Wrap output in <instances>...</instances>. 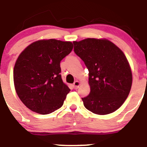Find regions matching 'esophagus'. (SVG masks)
<instances>
[{
	"instance_id": "1",
	"label": "esophagus",
	"mask_w": 147,
	"mask_h": 147,
	"mask_svg": "<svg viewBox=\"0 0 147 147\" xmlns=\"http://www.w3.org/2000/svg\"><path fill=\"white\" fill-rule=\"evenodd\" d=\"M80 85V82L79 81H75V82H74L73 84V86H74V88H75V89H77L79 87V86Z\"/></svg>"
}]
</instances>
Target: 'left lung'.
Wrapping results in <instances>:
<instances>
[{
    "label": "left lung",
    "instance_id": "left-lung-1",
    "mask_svg": "<svg viewBox=\"0 0 147 147\" xmlns=\"http://www.w3.org/2000/svg\"><path fill=\"white\" fill-rule=\"evenodd\" d=\"M74 51L89 70L90 94L82 98L87 110L111 113L123 104L130 92L132 75L123 52L106 38L74 41Z\"/></svg>",
    "mask_w": 147,
    "mask_h": 147
}]
</instances>
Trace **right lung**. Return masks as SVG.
Returning a JSON list of instances; mask_svg holds the SVG:
<instances>
[{
	"instance_id": "obj_1",
	"label": "right lung",
	"mask_w": 147,
	"mask_h": 147,
	"mask_svg": "<svg viewBox=\"0 0 147 147\" xmlns=\"http://www.w3.org/2000/svg\"><path fill=\"white\" fill-rule=\"evenodd\" d=\"M72 49L70 41L43 39L20 54L14 67V84L20 99L31 111L46 115L63 106L70 89L61 78L60 63Z\"/></svg>"
}]
</instances>
